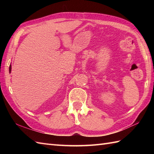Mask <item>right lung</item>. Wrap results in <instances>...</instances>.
Returning a JSON list of instances; mask_svg holds the SVG:
<instances>
[{
  "label": "right lung",
  "mask_w": 154,
  "mask_h": 154,
  "mask_svg": "<svg viewBox=\"0 0 154 154\" xmlns=\"http://www.w3.org/2000/svg\"><path fill=\"white\" fill-rule=\"evenodd\" d=\"M9 71L10 72L11 71V65H10V67H9Z\"/></svg>",
  "instance_id": "obj_1"
}]
</instances>
